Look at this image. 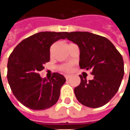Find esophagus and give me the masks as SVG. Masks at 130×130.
Wrapping results in <instances>:
<instances>
[{
	"label": "esophagus",
	"instance_id": "esophagus-1",
	"mask_svg": "<svg viewBox=\"0 0 130 130\" xmlns=\"http://www.w3.org/2000/svg\"><path fill=\"white\" fill-rule=\"evenodd\" d=\"M65 79H67V80H68V79H70V76H69V75H65Z\"/></svg>",
	"mask_w": 130,
	"mask_h": 130
}]
</instances>
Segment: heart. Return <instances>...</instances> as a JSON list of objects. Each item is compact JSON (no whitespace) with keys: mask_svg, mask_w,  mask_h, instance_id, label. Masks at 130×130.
I'll list each match as a JSON object with an SVG mask.
<instances>
[{"mask_svg":"<svg viewBox=\"0 0 130 130\" xmlns=\"http://www.w3.org/2000/svg\"><path fill=\"white\" fill-rule=\"evenodd\" d=\"M59 70L62 71L64 72H70L72 70V65L71 64H65V65H61L59 67Z\"/></svg>","mask_w":130,"mask_h":130,"instance_id":"b5f03b06","label":"heart"}]
</instances>
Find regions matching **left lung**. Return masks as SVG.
Here are the masks:
<instances>
[{
  "instance_id": "obj_1",
  "label": "left lung",
  "mask_w": 130,
  "mask_h": 130,
  "mask_svg": "<svg viewBox=\"0 0 130 130\" xmlns=\"http://www.w3.org/2000/svg\"><path fill=\"white\" fill-rule=\"evenodd\" d=\"M66 39L79 48V65L91 70L94 79L87 81L81 75L74 89L77 100L90 108H99L115 96L124 74L122 56L108 39L89 32H64Z\"/></svg>"
}]
</instances>
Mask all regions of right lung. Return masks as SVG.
I'll return each mask as SVG.
<instances>
[{
    "label": "right lung",
    "instance_id": "obj_1",
    "mask_svg": "<svg viewBox=\"0 0 130 130\" xmlns=\"http://www.w3.org/2000/svg\"><path fill=\"white\" fill-rule=\"evenodd\" d=\"M64 32H40L21 41L10 54L7 63V79L11 90L26 107L33 110L48 109L58 101L66 79L53 73L51 79L39 74L50 61V47L65 39Z\"/></svg>",
    "mask_w": 130,
    "mask_h": 130
}]
</instances>
